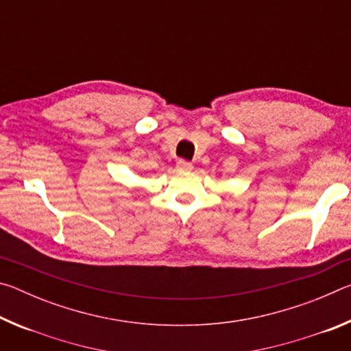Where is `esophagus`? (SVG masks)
I'll return each instance as SVG.
<instances>
[{
  "mask_svg": "<svg viewBox=\"0 0 351 351\" xmlns=\"http://www.w3.org/2000/svg\"><path fill=\"white\" fill-rule=\"evenodd\" d=\"M176 169L180 171H190L193 169V165L190 164L189 161H184V159H180V161L176 162Z\"/></svg>",
  "mask_w": 351,
  "mask_h": 351,
  "instance_id": "1",
  "label": "esophagus"
}]
</instances>
